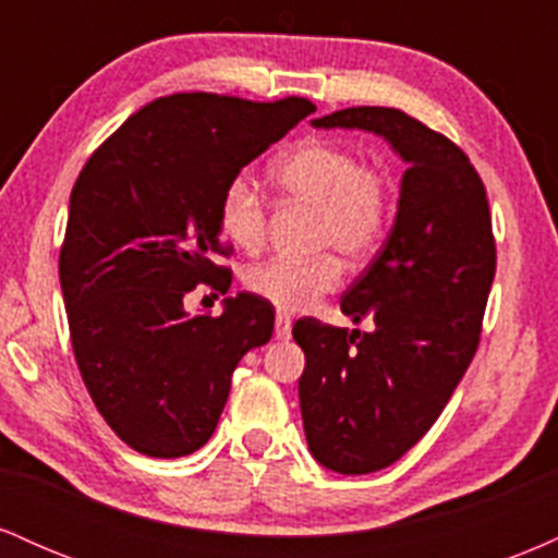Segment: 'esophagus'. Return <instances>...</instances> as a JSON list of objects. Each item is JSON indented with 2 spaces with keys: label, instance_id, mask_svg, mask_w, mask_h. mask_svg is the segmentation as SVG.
I'll use <instances>...</instances> for the list:
<instances>
[{
  "label": "esophagus",
  "instance_id": "obj_1",
  "mask_svg": "<svg viewBox=\"0 0 558 558\" xmlns=\"http://www.w3.org/2000/svg\"><path fill=\"white\" fill-rule=\"evenodd\" d=\"M291 317L288 315H278L275 317V338H278V341H288V338H291Z\"/></svg>",
  "mask_w": 558,
  "mask_h": 558
}]
</instances>
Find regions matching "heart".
I'll return each mask as SVG.
<instances>
[{
	"mask_svg": "<svg viewBox=\"0 0 558 558\" xmlns=\"http://www.w3.org/2000/svg\"><path fill=\"white\" fill-rule=\"evenodd\" d=\"M272 178L286 196L317 209L315 246H336L364 259L380 246L393 213L390 181L377 165L362 162L351 146L312 138L278 159ZM267 202L248 175H233L217 202V226L230 246L257 254L267 241ZM343 262L336 252L310 259L275 257L248 267L243 286L280 312H304L336 291Z\"/></svg>",
	"mask_w": 558,
	"mask_h": 558,
	"instance_id": "b5f03b06",
	"label": "heart"
}]
</instances>
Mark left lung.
Here are the masks:
<instances>
[{
	"label": "left lung",
	"mask_w": 558,
	"mask_h": 558,
	"mask_svg": "<svg viewBox=\"0 0 558 558\" xmlns=\"http://www.w3.org/2000/svg\"><path fill=\"white\" fill-rule=\"evenodd\" d=\"M383 136L409 165L386 246L343 293L354 323L293 325L306 364L299 377L306 444L319 464L367 475L399 462L440 417L483 330L496 275L488 196L470 157L393 107H349L312 120Z\"/></svg>",
	"instance_id": "obj_1"
}]
</instances>
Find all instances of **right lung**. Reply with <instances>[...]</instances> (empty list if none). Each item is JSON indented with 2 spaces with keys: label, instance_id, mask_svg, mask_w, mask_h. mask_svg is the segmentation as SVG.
Returning <instances> with one entry per match:
<instances>
[{
  "label": "right lung",
  "instance_id": "1",
  "mask_svg": "<svg viewBox=\"0 0 558 558\" xmlns=\"http://www.w3.org/2000/svg\"><path fill=\"white\" fill-rule=\"evenodd\" d=\"M317 107L172 94L141 107L83 165L70 194L60 286L81 377L118 438L155 459L213 438L230 377L272 336V304L226 299L185 315L198 283L228 293L217 202L241 168Z\"/></svg>",
  "mask_w": 558,
  "mask_h": 558
}]
</instances>
